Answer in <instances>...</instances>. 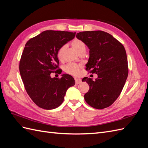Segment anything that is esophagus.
<instances>
[{"instance_id": "obj_1", "label": "esophagus", "mask_w": 148, "mask_h": 148, "mask_svg": "<svg viewBox=\"0 0 148 148\" xmlns=\"http://www.w3.org/2000/svg\"><path fill=\"white\" fill-rule=\"evenodd\" d=\"M75 83L77 84H78L79 83H81V82H82L81 79L78 78H75Z\"/></svg>"}]
</instances>
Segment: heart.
Here are the masks:
<instances>
[{"label": "heart", "instance_id": "obj_1", "mask_svg": "<svg viewBox=\"0 0 148 148\" xmlns=\"http://www.w3.org/2000/svg\"><path fill=\"white\" fill-rule=\"evenodd\" d=\"M71 46L74 48L75 50L78 52V53L82 51H86V46H85L84 43L78 39H75L71 43ZM66 49V46H61L57 52V57L58 59L62 61L64 59V52ZM65 70L66 73L71 75H76L79 73V66L75 64L70 63L67 64L65 68Z\"/></svg>", "mask_w": 148, "mask_h": 148}]
</instances>
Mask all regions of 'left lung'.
<instances>
[{
	"mask_svg": "<svg viewBox=\"0 0 148 148\" xmlns=\"http://www.w3.org/2000/svg\"><path fill=\"white\" fill-rule=\"evenodd\" d=\"M76 37L89 49L86 69L97 75L95 81L88 77L82 79L89 86L84 100L96 109L108 107L120 95L128 77L125 49L112 36L102 31H83Z\"/></svg>",
	"mask_w": 148,
	"mask_h": 148,
	"instance_id": "8db88e82",
	"label": "left lung"
}]
</instances>
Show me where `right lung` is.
<instances>
[{"label": "right lung", "instance_id": "add662e5", "mask_svg": "<svg viewBox=\"0 0 148 148\" xmlns=\"http://www.w3.org/2000/svg\"><path fill=\"white\" fill-rule=\"evenodd\" d=\"M75 36V33L47 30L25 44L20 73L28 95L42 109L51 110L60 106L67 89L75 84L73 77L69 74L61 75L60 79L51 77L59 64L58 50Z\"/></svg>", "mask_w": 148, "mask_h": 148}]
</instances>
